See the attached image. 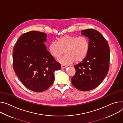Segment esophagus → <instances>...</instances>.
<instances>
[{
    "mask_svg": "<svg viewBox=\"0 0 123 123\" xmlns=\"http://www.w3.org/2000/svg\"><path fill=\"white\" fill-rule=\"evenodd\" d=\"M67 67V66L64 65H61V68L62 69H65Z\"/></svg>",
    "mask_w": 123,
    "mask_h": 123,
    "instance_id": "1",
    "label": "esophagus"
}]
</instances>
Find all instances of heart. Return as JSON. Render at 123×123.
Returning a JSON list of instances; mask_svg holds the SVG:
<instances>
[{
	"instance_id": "1",
	"label": "heart",
	"mask_w": 123,
	"mask_h": 123,
	"mask_svg": "<svg viewBox=\"0 0 123 123\" xmlns=\"http://www.w3.org/2000/svg\"><path fill=\"white\" fill-rule=\"evenodd\" d=\"M89 39L85 36L77 37L67 35L58 38L56 42H52L49 50L52 56L58 58L64 53L66 55L58 61L63 65L82 62L86 58L89 49Z\"/></svg>"
}]
</instances>
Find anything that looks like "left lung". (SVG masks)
Here are the masks:
<instances>
[{"instance_id": "obj_1", "label": "left lung", "mask_w": 123, "mask_h": 123, "mask_svg": "<svg viewBox=\"0 0 123 123\" xmlns=\"http://www.w3.org/2000/svg\"><path fill=\"white\" fill-rule=\"evenodd\" d=\"M89 39V49L83 61L75 66L72 83L78 90L87 91L98 86L106 76L109 67L110 49L100 33L93 29L81 31Z\"/></svg>"}]
</instances>
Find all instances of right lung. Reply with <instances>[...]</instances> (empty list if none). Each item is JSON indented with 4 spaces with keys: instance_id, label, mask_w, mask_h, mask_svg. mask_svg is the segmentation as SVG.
I'll list each match as a JSON object with an SVG mask.
<instances>
[{
    "instance_id": "add662e5",
    "label": "right lung",
    "mask_w": 123,
    "mask_h": 123,
    "mask_svg": "<svg viewBox=\"0 0 123 123\" xmlns=\"http://www.w3.org/2000/svg\"><path fill=\"white\" fill-rule=\"evenodd\" d=\"M46 33L31 31L17 41L13 53V68L20 81L36 92L48 89L54 80V72L61 65L47 50Z\"/></svg>"
}]
</instances>
